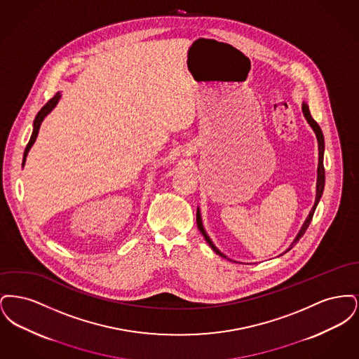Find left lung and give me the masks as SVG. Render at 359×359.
Listing matches in <instances>:
<instances>
[{"label":"left lung","instance_id":"left-lung-1","mask_svg":"<svg viewBox=\"0 0 359 359\" xmlns=\"http://www.w3.org/2000/svg\"><path fill=\"white\" fill-rule=\"evenodd\" d=\"M302 110H303V114H304L306 120H307L308 123H309V126L312 128V130H313V133H315V136H316V140H318V148H319V163H318V177H316V198H315V203L312 205V208H311V211H309V214H308L306 221L303 223L302 229L299 230L297 236H296L294 239L292 241L290 248H288L284 253L290 252V249L297 243V241L304 236V233H306V230H307L309 223L312 221V217H313V212H315V210H316V205H318L319 201H320V198H322V195H323V189H325V165H323V156H325V137H323L322 129H320V126L318 125V122L311 117V113H309V109H308L307 103L303 102V104H302ZM196 224H198V229L201 230V233L203 234V237H205V241H207V243L211 246V249H212L217 255H219V256L227 258V257L224 256L222 252H221V250L214 245V242L211 241V238L208 237V234H207V231L205 230V226H203L202 214H201V208H199V207H198V211H196ZM284 253H283V255H284ZM283 255H280V256H283ZM227 259H230V258H227ZM230 261H233V259H230ZM234 262H236V261H234Z\"/></svg>","mask_w":359,"mask_h":359}]
</instances>
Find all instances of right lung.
<instances>
[{
	"instance_id": "add662e5",
	"label": "right lung",
	"mask_w": 359,
	"mask_h": 359,
	"mask_svg": "<svg viewBox=\"0 0 359 359\" xmlns=\"http://www.w3.org/2000/svg\"><path fill=\"white\" fill-rule=\"evenodd\" d=\"M60 98H62V94H60V91H57V93L53 95V98H51L48 102L46 103V104L41 107V110L37 113V116H36V118H34V132H32V136L29 138V142H28V145H27V148H25V151H24L22 167L25 165L27 156L29 154V151H31V148H32V145H34V141H36V138H37L39 130H40V126H41V122H43L44 118H46V117L51 113L52 110L56 107V104L59 103Z\"/></svg>"
}]
</instances>
